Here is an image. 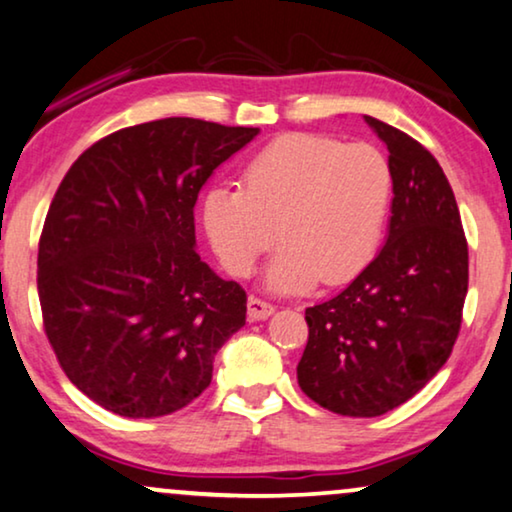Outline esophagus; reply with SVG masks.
Listing matches in <instances>:
<instances>
[{"mask_svg":"<svg viewBox=\"0 0 512 512\" xmlns=\"http://www.w3.org/2000/svg\"><path fill=\"white\" fill-rule=\"evenodd\" d=\"M274 311H276V306L271 302H264V299L255 297V295L248 297V318L250 320H264V318H269Z\"/></svg>","mask_w":512,"mask_h":512,"instance_id":"1","label":"esophagus"}]
</instances>
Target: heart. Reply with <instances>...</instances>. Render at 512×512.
Returning <instances> with one entry per match:
<instances>
[{"mask_svg": "<svg viewBox=\"0 0 512 512\" xmlns=\"http://www.w3.org/2000/svg\"><path fill=\"white\" fill-rule=\"evenodd\" d=\"M391 192V166L377 147L290 133L245 163L243 187L208 189L203 227L231 276H248L281 236L271 290H304L318 278L339 285L372 262Z\"/></svg>", "mask_w": 512, "mask_h": 512, "instance_id": "1", "label": "heart"}]
</instances>
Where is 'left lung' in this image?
Returning a JSON list of instances; mask_svg holds the SVG:
<instances>
[{
  "instance_id": "left-lung-1",
  "label": "left lung",
  "mask_w": 512,
  "mask_h": 512,
  "mask_svg": "<svg viewBox=\"0 0 512 512\" xmlns=\"http://www.w3.org/2000/svg\"><path fill=\"white\" fill-rule=\"evenodd\" d=\"M365 121L388 147V238L349 288L306 309L297 365L299 388L342 417H379L417 395L454 349L468 292V243L440 163L407 133Z\"/></svg>"
}]
</instances>
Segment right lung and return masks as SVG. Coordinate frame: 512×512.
Listing matches in <instances>:
<instances>
[{
    "instance_id": "obj_1",
    "label": "right lung",
    "mask_w": 512,
    "mask_h": 512,
    "mask_svg": "<svg viewBox=\"0 0 512 512\" xmlns=\"http://www.w3.org/2000/svg\"><path fill=\"white\" fill-rule=\"evenodd\" d=\"M257 133L149 121L95 142L60 182L39 238L44 332L67 379L105 410H182L245 325V290L196 252L194 206L213 170Z\"/></svg>"
}]
</instances>
